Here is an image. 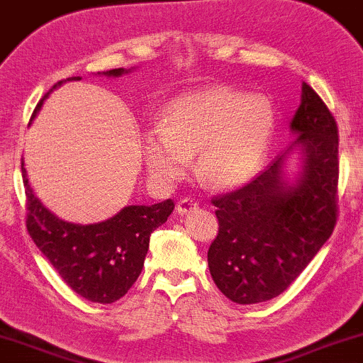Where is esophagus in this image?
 I'll use <instances>...</instances> for the list:
<instances>
[{
    "label": "esophagus",
    "mask_w": 363,
    "mask_h": 363,
    "mask_svg": "<svg viewBox=\"0 0 363 363\" xmlns=\"http://www.w3.org/2000/svg\"><path fill=\"white\" fill-rule=\"evenodd\" d=\"M196 209H198V201L193 198H182L177 203L176 211L179 213V215H187V213H193V211H196Z\"/></svg>",
    "instance_id": "obj_1"
}]
</instances>
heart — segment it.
I'll return each mask as SVG.
<instances>
[{"label":"heart","instance_id":"1","mask_svg":"<svg viewBox=\"0 0 363 363\" xmlns=\"http://www.w3.org/2000/svg\"><path fill=\"white\" fill-rule=\"evenodd\" d=\"M164 125L143 137L147 169L157 184L184 177L198 154L196 169L208 186L237 189L260 172L276 111L265 96L215 86L174 99Z\"/></svg>","mask_w":363,"mask_h":363}]
</instances>
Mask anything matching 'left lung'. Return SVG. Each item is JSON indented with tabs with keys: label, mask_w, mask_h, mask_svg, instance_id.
<instances>
[{
	"label": "left lung",
	"mask_w": 363,
	"mask_h": 363,
	"mask_svg": "<svg viewBox=\"0 0 363 363\" xmlns=\"http://www.w3.org/2000/svg\"><path fill=\"white\" fill-rule=\"evenodd\" d=\"M289 128L296 138L259 176L213 199L220 228L208 250L209 272L237 304L282 294L336 225L338 128L306 82ZM292 155H300L301 170L289 182L285 167Z\"/></svg>",
	"instance_id": "left-lung-1"
}]
</instances>
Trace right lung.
Returning a JSON list of instances; mask_svg holds the SVG:
<instances>
[{"label":"right lung","instance_id":"right-lung-1","mask_svg":"<svg viewBox=\"0 0 363 363\" xmlns=\"http://www.w3.org/2000/svg\"><path fill=\"white\" fill-rule=\"evenodd\" d=\"M132 69H111L98 74L120 77ZM79 79L67 77L65 81ZM65 81L57 82L43 96L32 120L40 111L43 99ZM21 176L27 194V230L64 282L91 303L111 304L123 298L142 272L152 231L167 221L174 211V201L167 199L152 206L132 204L99 223L79 225L55 216L43 206L28 184L23 159Z\"/></svg>","mask_w":363,"mask_h":363}]
</instances>
